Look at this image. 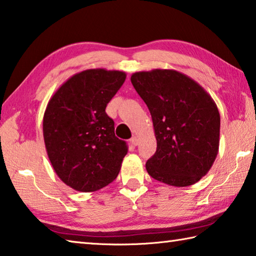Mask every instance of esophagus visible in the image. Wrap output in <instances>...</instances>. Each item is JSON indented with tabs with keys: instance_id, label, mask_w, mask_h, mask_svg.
I'll return each mask as SVG.
<instances>
[{
	"instance_id": "esophagus-1",
	"label": "esophagus",
	"mask_w": 256,
	"mask_h": 256,
	"mask_svg": "<svg viewBox=\"0 0 256 256\" xmlns=\"http://www.w3.org/2000/svg\"><path fill=\"white\" fill-rule=\"evenodd\" d=\"M130 142H131V144H132V146H138V136H134L132 138H131V140H130Z\"/></svg>"
}]
</instances>
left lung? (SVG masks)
Masks as SVG:
<instances>
[{"instance_id": "obj_1", "label": "left lung", "mask_w": 256, "mask_h": 256, "mask_svg": "<svg viewBox=\"0 0 256 256\" xmlns=\"http://www.w3.org/2000/svg\"><path fill=\"white\" fill-rule=\"evenodd\" d=\"M131 82L150 110L156 138L148 174L174 187L196 184L210 170L220 148L216 103L197 82L174 69L134 72Z\"/></svg>"}]
</instances>
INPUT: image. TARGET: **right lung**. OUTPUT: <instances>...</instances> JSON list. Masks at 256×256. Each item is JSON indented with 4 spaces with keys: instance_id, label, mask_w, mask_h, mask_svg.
Instances as JSON below:
<instances>
[{
    "instance_id": "add662e5",
    "label": "right lung",
    "mask_w": 256,
    "mask_h": 256,
    "mask_svg": "<svg viewBox=\"0 0 256 256\" xmlns=\"http://www.w3.org/2000/svg\"><path fill=\"white\" fill-rule=\"evenodd\" d=\"M125 78L124 72L87 69L64 82L48 102L46 150L60 180L77 192L104 188L120 172L128 146L115 136L105 108Z\"/></svg>"
}]
</instances>
